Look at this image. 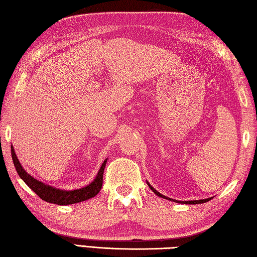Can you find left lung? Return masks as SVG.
<instances>
[{"mask_svg": "<svg viewBox=\"0 0 257 257\" xmlns=\"http://www.w3.org/2000/svg\"><path fill=\"white\" fill-rule=\"evenodd\" d=\"M147 183H148V186L150 187V189H151V190H152L154 193H156V195H157L158 197H161V198H163V199L171 200V201H174V202H181V204H186V205H197V204H204V202H207V201H209V200H211V199H212V197H211V198H207V199H200V200H188V201H179V200H174V199H171V198L163 196L162 193H160L159 191H157L156 189H154L151 185H150V183H149L148 181H147Z\"/></svg>", "mask_w": 257, "mask_h": 257, "instance_id": "left-lung-1", "label": "left lung"}]
</instances>
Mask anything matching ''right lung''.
Instances as JSON below:
<instances>
[{"mask_svg":"<svg viewBox=\"0 0 257 257\" xmlns=\"http://www.w3.org/2000/svg\"><path fill=\"white\" fill-rule=\"evenodd\" d=\"M11 154L14 167H16V170L19 176H20V178L27 183V186L30 188L31 190L35 191L37 195L41 198L42 200L50 202V204L66 206L88 200L90 198L97 195L101 189V186H103V173L106 162H107V159L104 160L103 164H101V167L99 168V171L97 172V176L95 177L94 180L91 181L89 185H87L80 189H75V190H62V189H58L37 180V179L33 178L31 174H29L24 170L20 161H19L16 152H14L12 145Z\"/></svg>","mask_w":257,"mask_h":257,"instance_id":"right-lung-1","label":"right lung"}]
</instances>
